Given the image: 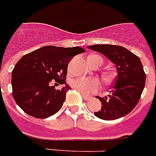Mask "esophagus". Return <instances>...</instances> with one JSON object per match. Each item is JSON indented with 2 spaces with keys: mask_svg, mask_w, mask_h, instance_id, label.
Returning <instances> with one entry per match:
<instances>
[{
  "mask_svg": "<svg viewBox=\"0 0 156 156\" xmlns=\"http://www.w3.org/2000/svg\"><path fill=\"white\" fill-rule=\"evenodd\" d=\"M81 95H82V97H83V99H84V100H86V101H87V100H89V99H90V97L89 96H87V95H86V94H81Z\"/></svg>",
  "mask_w": 156,
  "mask_h": 156,
  "instance_id": "esophagus-1",
  "label": "esophagus"
}]
</instances>
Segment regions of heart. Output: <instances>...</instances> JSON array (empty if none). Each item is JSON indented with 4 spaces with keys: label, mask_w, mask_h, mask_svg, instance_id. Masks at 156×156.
I'll return each instance as SVG.
<instances>
[{
    "label": "heart",
    "mask_w": 156,
    "mask_h": 156,
    "mask_svg": "<svg viewBox=\"0 0 156 156\" xmlns=\"http://www.w3.org/2000/svg\"><path fill=\"white\" fill-rule=\"evenodd\" d=\"M88 62L90 65L94 63H103V59L102 57L98 55H91L88 58ZM113 76L108 74L106 76L107 80H112ZM70 85L73 88L76 89L81 94H89L91 93L96 92L99 88V82L97 79H87V78H75L72 79L69 82Z\"/></svg>",
    "instance_id": "1"
}]
</instances>
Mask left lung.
<instances>
[{
  "label": "left lung",
  "mask_w": 156,
  "mask_h": 156,
  "mask_svg": "<svg viewBox=\"0 0 156 156\" xmlns=\"http://www.w3.org/2000/svg\"><path fill=\"white\" fill-rule=\"evenodd\" d=\"M104 54L116 65L118 76L110 94L101 101V110L94 115L102 120H115L129 114L139 102L146 81V74L139 57L126 48L116 45H93L88 46Z\"/></svg>",
  "instance_id": "8db88e82"
}]
</instances>
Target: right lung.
<instances>
[{
  "label": "right lung",
  "mask_w": 156,
  "mask_h": 156,
  "mask_svg": "<svg viewBox=\"0 0 156 156\" xmlns=\"http://www.w3.org/2000/svg\"><path fill=\"white\" fill-rule=\"evenodd\" d=\"M83 48L46 46L19 60L12 73V96L30 116L46 118L59 111L70 87L50 86L52 80L65 83L68 65L73 57L83 53Z\"/></svg>",
  "instance_id": "obj_1"
}]
</instances>
